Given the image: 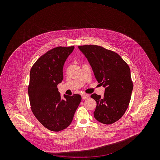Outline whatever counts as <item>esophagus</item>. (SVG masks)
<instances>
[{
  "mask_svg": "<svg viewBox=\"0 0 160 160\" xmlns=\"http://www.w3.org/2000/svg\"><path fill=\"white\" fill-rule=\"evenodd\" d=\"M89 98V95L88 94H82V98L83 100H85V99H87Z\"/></svg>",
  "mask_w": 160,
  "mask_h": 160,
  "instance_id": "esophagus-1",
  "label": "esophagus"
}]
</instances>
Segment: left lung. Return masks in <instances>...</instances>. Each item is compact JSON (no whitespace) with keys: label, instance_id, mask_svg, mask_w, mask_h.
Here are the masks:
<instances>
[{"label":"left lung","instance_id":"1","mask_svg":"<svg viewBox=\"0 0 160 160\" xmlns=\"http://www.w3.org/2000/svg\"><path fill=\"white\" fill-rule=\"evenodd\" d=\"M78 48L87 58L95 79L105 88L103 97L91 95L97 102L94 118L103 124H113L124 114L130 102L133 89L130 68L118 53L102 47Z\"/></svg>","mask_w":160,"mask_h":160}]
</instances>
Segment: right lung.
<instances>
[{
  "mask_svg": "<svg viewBox=\"0 0 160 160\" xmlns=\"http://www.w3.org/2000/svg\"><path fill=\"white\" fill-rule=\"evenodd\" d=\"M74 46L57 47L41 56L30 71L28 95L31 110L47 129L58 132L71 123L81 96L63 95L62 98L57 85L63 79L65 61Z\"/></svg>",
  "mask_w": 160,
  "mask_h": 160,
  "instance_id": "add662e5",
  "label": "right lung"
}]
</instances>
